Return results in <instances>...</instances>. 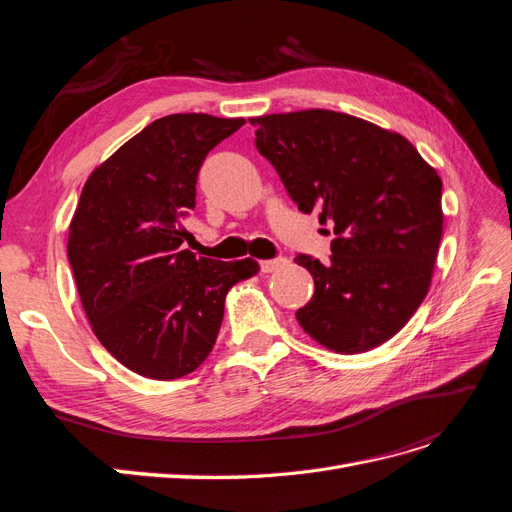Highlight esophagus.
I'll return each instance as SVG.
<instances>
[{
  "instance_id": "obj_1",
  "label": "esophagus",
  "mask_w": 512,
  "mask_h": 512,
  "mask_svg": "<svg viewBox=\"0 0 512 512\" xmlns=\"http://www.w3.org/2000/svg\"><path fill=\"white\" fill-rule=\"evenodd\" d=\"M286 258H271V260H262L260 262V271L262 273H273V271H277V269H282V267H286Z\"/></svg>"
}]
</instances>
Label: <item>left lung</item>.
<instances>
[{"label": "left lung", "instance_id": "obj_1", "mask_svg": "<svg viewBox=\"0 0 512 512\" xmlns=\"http://www.w3.org/2000/svg\"><path fill=\"white\" fill-rule=\"evenodd\" d=\"M256 149L303 213L333 226L329 262L299 254L314 294L297 320L356 354L391 339L423 303L442 239V181L404 136L346 113L252 119Z\"/></svg>", "mask_w": 512, "mask_h": 512}]
</instances>
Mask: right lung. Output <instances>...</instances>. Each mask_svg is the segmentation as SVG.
Masks as SVG:
<instances>
[{
  "mask_svg": "<svg viewBox=\"0 0 512 512\" xmlns=\"http://www.w3.org/2000/svg\"><path fill=\"white\" fill-rule=\"evenodd\" d=\"M243 119L179 113L156 119L87 179L68 237L85 314L115 359L153 380H177L218 339L230 286L258 271L183 250L207 153Z\"/></svg>",
  "mask_w": 512,
  "mask_h": 512,
  "instance_id": "obj_1",
  "label": "right lung"
}]
</instances>
